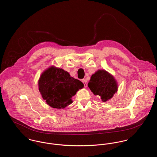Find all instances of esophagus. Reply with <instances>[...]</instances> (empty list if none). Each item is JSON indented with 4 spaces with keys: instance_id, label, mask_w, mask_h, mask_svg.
I'll list each match as a JSON object with an SVG mask.
<instances>
[{
    "instance_id": "1",
    "label": "esophagus",
    "mask_w": 157,
    "mask_h": 157,
    "mask_svg": "<svg viewBox=\"0 0 157 157\" xmlns=\"http://www.w3.org/2000/svg\"><path fill=\"white\" fill-rule=\"evenodd\" d=\"M82 82L83 83V84H84V86H85V87H86V86H87V82H86V81L85 80V79H82Z\"/></svg>"
}]
</instances>
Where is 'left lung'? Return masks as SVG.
Here are the masks:
<instances>
[{"instance_id":"8db88e82","label":"left lung","mask_w":157,"mask_h":157,"mask_svg":"<svg viewBox=\"0 0 157 157\" xmlns=\"http://www.w3.org/2000/svg\"><path fill=\"white\" fill-rule=\"evenodd\" d=\"M88 86L104 102L111 99L118 89V82L114 76L104 69H98L92 75Z\"/></svg>"}]
</instances>
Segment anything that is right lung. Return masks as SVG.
<instances>
[{
    "mask_svg": "<svg viewBox=\"0 0 157 157\" xmlns=\"http://www.w3.org/2000/svg\"><path fill=\"white\" fill-rule=\"evenodd\" d=\"M83 86L81 81L71 76L67 71L55 66L45 69L38 80L42 97L49 106L59 109L72 104V98Z\"/></svg>",
    "mask_w": 157,
    "mask_h": 157,
    "instance_id": "add662e5",
    "label": "right lung"
}]
</instances>
